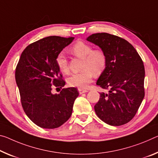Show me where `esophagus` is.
<instances>
[{
	"label": "esophagus",
	"mask_w": 158,
	"mask_h": 158,
	"mask_svg": "<svg viewBox=\"0 0 158 158\" xmlns=\"http://www.w3.org/2000/svg\"><path fill=\"white\" fill-rule=\"evenodd\" d=\"M78 91H79V94H84V93L88 92V90L83 89H81V88H79V89H78Z\"/></svg>",
	"instance_id": "34e87169"
}]
</instances>
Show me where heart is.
Instances as JSON below:
<instances>
[{
  "label": "heart",
  "mask_w": 158,
  "mask_h": 158,
  "mask_svg": "<svg viewBox=\"0 0 158 158\" xmlns=\"http://www.w3.org/2000/svg\"><path fill=\"white\" fill-rule=\"evenodd\" d=\"M74 56L82 59L81 72L72 74L67 78V83L72 87L86 88L94 79V74H101L107 65V57L101 49H94L91 45L78 41L70 48ZM56 64L62 73L69 72V62L67 57L61 52L56 57Z\"/></svg>",
  "instance_id": "obj_1"
}]
</instances>
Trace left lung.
<instances>
[{
    "instance_id": "left-lung-1",
    "label": "left lung",
    "mask_w": 158,
    "mask_h": 158,
    "mask_svg": "<svg viewBox=\"0 0 158 158\" xmlns=\"http://www.w3.org/2000/svg\"><path fill=\"white\" fill-rule=\"evenodd\" d=\"M107 57L106 69L96 84L108 93L100 94L94 109L102 121L121 126L134 118L145 96V68L136 50L127 40L108 33L89 36Z\"/></svg>"
}]
</instances>
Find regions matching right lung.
Wrapping results in <instances>:
<instances>
[{
  "label": "right lung",
  "mask_w": 158,
  "mask_h": 158,
  "mask_svg": "<svg viewBox=\"0 0 158 158\" xmlns=\"http://www.w3.org/2000/svg\"><path fill=\"white\" fill-rule=\"evenodd\" d=\"M74 39L52 36L34 42L24 50L17 64L15 79L22 106L41 128H57L66 122L79 96L74 87L62 89L59 94L51 92L53 86L62 89L65 84L56 57Z\"/></svg>",
  "instance_id": "add662e5"
}]
</instances>
